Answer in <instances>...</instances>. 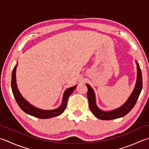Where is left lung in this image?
Returning <instances> with one entry per match:
<instances>
[{"mask_svg":"<svg viewBox=\"0 0 149 149\" xmlns=\"http://www.w3.org/2000/svg\"><path fill=\"white\" fill-rule=\"evenodd\" d=\"M136 65L137 78L134 88L128 98V100L125 101V103L123 105L116 109L105 111V110L99 109L97 104H96L95 95L94 90L88 84H86L87 88H88L87 98H88L89 103V108L95 117L102 119V120H110V119H118L126 116L133 109L137 100H138L139 94H140L143 86L141 71L138 62H136Z\"/></svg>","mask_w":149,"mask_h":149,"instance_id":"left-lung-1","label":"left lung"}]
</instances>
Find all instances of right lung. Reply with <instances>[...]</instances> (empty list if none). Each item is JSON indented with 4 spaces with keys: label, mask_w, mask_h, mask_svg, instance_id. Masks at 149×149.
I'll list each match as a JSON object with an SVG mask.
<instances>
[{
    "label": "right lung",
    "mask_w": 149,
    "mask_h": 149,
    "mask_svg": "<svg viewBox=\"0 0 149 149\" xmlns=\"http://www.w3.org/2000/svg\"><path fill=\"white\" fill-rule=\"evenodd\" d=\"M17 65H18V64H17L15 66L12 72V75H11V89H12L14 97L15 99L17 104L23 111L29 115L40 119H48L56 117V116L61 115L65 111L69 96L72 94V92L74 91V90L77 85L70 87V88H67L65 90L63 94L62 103L57 109L53 110L40 109L39 108H37L31 104L27 100H25L22 94L20 93L18 88H17L16 82V69Z\"/></svg>",
    "instance_id": "obj_1"
}]
</instances>
